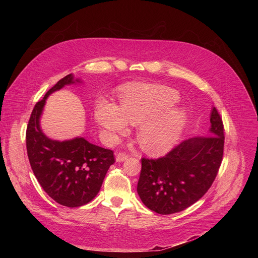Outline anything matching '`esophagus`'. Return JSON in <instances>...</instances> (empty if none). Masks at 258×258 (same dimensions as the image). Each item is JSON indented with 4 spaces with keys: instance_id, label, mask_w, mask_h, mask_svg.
Listing matches in <instances>:
<instances>
[{
    "instance_id": "1",
    "label": "esophagus",
    "mask_w": 258,
    "mask_h": 258,
    "mask_svg": "<svg viewBox=\"0 0 258 258\" xmlns=\"http://www.w3.org/2000/svg\"><path fill=\"white\" fill-rule=\"evenodd\" d=\"M128 157V155L126 154V153H124V152H120V153H118V154H116V161L117 162H121V161H123V160H125L126 158Z\"/></svg>"
}]
</instances>
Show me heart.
<instances>
[{
  "mask_svg": "<svg viewBox=\"0 0 258 258\" xmlns=\"http://www.w3.org/2000/svg\"><path fill=\"white\" fill-rule=\"evenodd\" d=\"M177 101L176 91L166 87L136 88L122 96L119 109L111 103L101 102L96 118L112 134L127 132L128 122L141 124L137 133L140 145L150 153H164L178 141L187 123L182 109L169 110Z\"/></svg>",
  "mask_w": 258,
  "mask_h": 258,
  "instance_id": "heart-1",
  "label": "heart"
}]
</instances>
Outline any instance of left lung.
Masks as SVG:
<instances>
[{
	"label": "left lung",
	"instance_id": "left-lung-1",
	"mask_svg": "<svg viewBox=\"0 0 258 258\" xmlns=\"http://www.w3.org/2000/svg\"><path fill=\"white\" fill-rule=\"evenodd\" d=\"M208 136L191 138L157 159L142 158L138 194L145 206L171 214L197 202L211 187L223 161L225 128L212 108Z\"/></svg>",
	"mask_w": 258,
	"mask_h": 258
}]
</instances>
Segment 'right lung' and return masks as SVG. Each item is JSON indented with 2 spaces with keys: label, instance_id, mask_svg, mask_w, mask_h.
I'll return each instance as SVG.
<instances>
[{
  "label": "right lung",
  "instance_id": "1",
  "mask_svg": "<svg viewBox=\"0 0 258 258\" xmlns=\"http://www.w3.org/2000/svg\"><path fill=\"white\" fill-rule=\"evenodd\" d=\"M75 83L73 76L68 75L51 88L35 104L26 128L27 156L36 179L53 200L67 207H79L92 201L110 165L115 162L112 150L84 138L59 142L42 132L40 117L48 96Z\"/></svg>",
  "mask_w": 258,
  "mask_h": 258
}]
</instances>
